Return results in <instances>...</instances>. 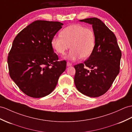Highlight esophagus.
<instances>
[{
	"label": "esophagus",
	"instance_id": "34e87169",
	"mask_svg": "<svg viewBox=\"0 0 132 132\" xmlns=\"http://www.w3.org/2000/svg\"><path fill=\"white\" fill-rule=\"evenodd\" d=\"M67 67H70V66H72V63H70V62H68L67 63Z\"/></svg>",
	"mask_w": 132,
	"mask_h": 132
}]
</instances>
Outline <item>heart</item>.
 I'll return each mask as SVG.
<instances>
[{
    "mask_svg": "<svg viewBox=\"0 0 132 132\" xmlns=\"http://www.w3.org/2000/svg\"><path fill=\"white\" fill-rule=\"evenodd\" d=\"M60 36H54L51 41L53 49L61 55L70 47L67 59L75 60L81 57L87 59L95 46V35L91 29L82 25L74 24L61 31Z\"/></svg>",
    "mask_w": 132,
    "mask_h": 132,
    "instance_id": "b5f03b06",
    "label": "heart"
}]
</instances>
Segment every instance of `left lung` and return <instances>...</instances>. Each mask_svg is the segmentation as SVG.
Returning a JSON list of instances; mask_svg holds the SVG:
<instances>
[{
    "instance_id": "obj_1",
    "label": "left lung",
    "mask_w": 132,
    "mask_h": 132,
    "mask_svg": "<svg viewBox=\"0 0 132 132\" xmlns=\"http://www.w3.org/2000/svg\"><path fill=\"white\" fill-rule=\"evenodd\" d=\"M79 21L92 24L96 40L94 50L88 59L74 66L75 83L82 94L97 97L109 90L119 73L121 52L115 35L100 19Z\"/></svg>"
}]
</instances>
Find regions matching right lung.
<instances>
[{"label":"right lung","mask_w":132,"mask_h":132,"mask_svg":"<svg viewBox=\"0 0 132 132\" xmlns=\"http://www.w3.org/2000/svg\"><path fill=\"white\" fill-rule=\"evenodd\" d=\"M63 24L38 20L15 36L8 56L9 76L24 94L40 98L55 89L66 69L65 60L57 61L51 41Z\"/></svg>","instance_id":"right-lung-1"}]
</instances>
